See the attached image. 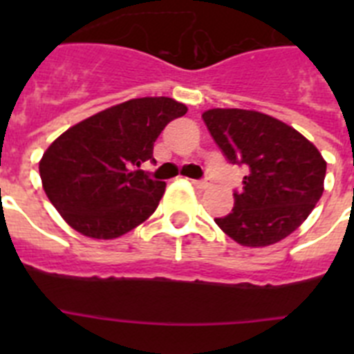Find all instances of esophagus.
I'll list each match as a JSON object with an SVG mask.
<instances>
[{
	"instance_id": "esophagus-1",
	"label": "esophagus",
	"mask_w": 354,
	"mask_h": 354,
	"mask_svg": "<svg viewBox=\"0 0 354 354\" xmlns=\"http://www.w3.org/2000/svg\"><path fill=\"white\" fill-rule=\"evenodd\" d=\"M193 184H195V186L198 187V189H205V187L211 186V180H207V179H198V180H193Z\"/></svg>"
}]
</instances>
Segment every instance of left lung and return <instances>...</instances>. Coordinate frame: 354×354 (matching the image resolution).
<instances>
[{
  "label": "left lung",
  "instance_id": "obj_1",
  "mask_svg": "<svg viewBox=\"0 0 354 354\" xmlns=\"http://www.w3.org/2000/svg\"><path fill=\"white\" fill-rule=\"evenodd\" d=\"M205 126L225 158L248 168L234 207L216 225L243 246H270L308 218L324 192L326 161L298 131L250 109H207Z\"/></svg>",
  "mask_w": 354,
  "mask_h": 354
}]
</instances>
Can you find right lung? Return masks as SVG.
I'll return each instance as SVG.
<instances>
[{"instance_id": "obj_1", "label": "right lung", "mask_w": 354, "mask_h": 354, "mask_svg": "<svg viewBox=\"0 0 354 354\" xmlns=\"http://www.w3.org/2000/svg\"><path fill=\"white\" fill-rule=\"evenodd\" d=\"M187 108L170 97H142L80 122L49 145L39 162L44 192L74 230L115 239L159 205L167 184L134 170L154 161V142Z\"/></svg>"}]
</instances>
